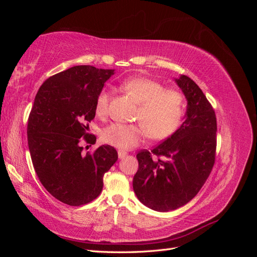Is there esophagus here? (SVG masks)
Instances as JSON below:
<instances>
[{"label":"esophagus","mask_w":257,"mask_h":257,"mask_svg":"<svg viewBox=\"0 0 257 257\" xmlns=\"http://www.w3.org/2000/svg\"><path fill=\"white\" fill-rule=\"evenodd\" d=\"M127 155V153L126 152H124V151H118V157H119V159H124Z\"/></svg>","instance_id":"esophagus-1"}]
</instances>
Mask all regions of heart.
Masks as SVG:
<instances>
[{"label": "heart", "instance_id": "b5f03b06", "mask_svg": "<svg viewBox=\"0 0 257 257\" xmlns=\"http://www.w3.org/2000/svg\"><path fill=\"white\" fill-rule=\"evenodd\" d=\"M121 89L138 104L135 119L140 124L113 123L105 127L100 134L102 142L130 150L144 142L148 134L153 141H164L173 136L182 122L185 99L182 93L145 77H131L120 82ZM110 92L103 89L95 102V112L104 115L107 112Z\"/></svg>", "mask_w": 257, "mask_h": 257}]
</instances>
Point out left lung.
Here are the masks:
<instances>
[{
  "instance_id": "8db88e82",
  "label": "left lung",
  "mask_w": 257,
  "mask_h": 257,
  "mask_svg": "<svg viewBox=\"0 0 257 257\" xmlns=\"http://www.w3.org/2000/svg\"><path fill=\"white\" fill-rule=\"evenodd\" d=\"M188 102L185 120L176 133L151 151L138 152L133 179L137 198L155 211L167 212L196 196L215 160L216 118L213 108L190 77L175 79Z\"/></svg>"
}]
</instances>
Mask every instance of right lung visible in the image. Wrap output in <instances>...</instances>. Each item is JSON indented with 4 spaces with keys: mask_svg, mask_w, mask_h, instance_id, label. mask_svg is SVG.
Listing matches in <instances>:
<instances>
[{
    "mask_svg": "<svg viewBox=\"0 0 257 257\" xmlns=\"http://www.w3.org/2000/svg\"><path fill=\"white\" fill-rule=\"evenodd\" d=\"M114 69L77 65L53 75L38 90L28 121V145L40 181L51 195L69 206L95 199L103 190L105 173L118 152L104 145L82 155L81 138L95 116V102Z\"/></svg>",
    "mask_w": 257,
    "mask_h": 257,
    "instance_id": "obj_1",
    "label": "right lung"
}]
</instances>
